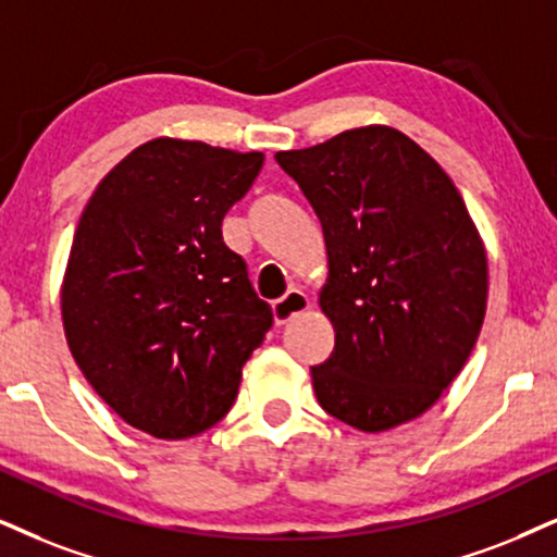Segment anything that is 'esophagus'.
Segmentation results:
<instances>
[{
	"mask_svg": "<svg viewBox=\"0 0 557 557\" xmlns=\"http://www.w3.org/2000/svg\"><path fill=\"white\" fill-rule=\"evenodd\" d=\"M310 307H312V301L305 292L289 289L284 297L273 301V320H276V325H286V322L294 320L301 312H307Z\"/></svg>",
	"mask_w": 557,
	"mask_h": 557,
	"instance_id": "esophagus-1",
	"label": "esophagus"
}]
</instances>
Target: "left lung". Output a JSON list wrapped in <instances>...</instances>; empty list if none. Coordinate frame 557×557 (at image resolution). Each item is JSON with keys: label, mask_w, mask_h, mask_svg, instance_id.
Wrapping results in <instances>:
<instances>
[{"label": "left lung", "mask_w": 557, "mask_h": 557, "mask_svg": "<svg viewBox=\"0 0 557 557\" xmlns=\"http://www.w3.org/2000/svg\"><path fill=\"white\" fill-rule=\"evenodd\" d=\"M322 224L331 359L312 367L325 413L376 434L434 405L470 359L488 301V258L462 196L429 152L361 126L278 152Z\"/></svg>", "instance_id": "8db88e82"}]
</instances>
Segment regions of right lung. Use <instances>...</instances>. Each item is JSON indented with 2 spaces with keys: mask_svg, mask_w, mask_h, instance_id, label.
I'll return each instance as SVG.
<instances>
[{
  "mask_svg": "<svg viewBox=\"0 0 557 557\" xmlns=\"http://www.w3.org/2000/svg\"><path fill=\"white\" fill-rule=\"evenodd\" d=\"M260 152L160 136L102 177L61 284L69 351L123 421L188 438L222 421L273 312L222 239Z\"/></svg>",
  "mask_w": 557,
  "mask_h": 557,
  "instance_id": "right-lung-1",
  "label": "right lung"
}]
</instances>
